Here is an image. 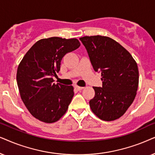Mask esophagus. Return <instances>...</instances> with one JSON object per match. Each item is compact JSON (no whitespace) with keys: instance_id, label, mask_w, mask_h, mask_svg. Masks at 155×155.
I'll return each instance as SVG.
<instances>
[{"instance_id":"esophagus-1","label":"esophagus","mask_w":155,"mask_h":155,"mask_svg":"<svg viewBox=\"0 0 155 155\" xmlns=\"http://www.w3.org/2000/svg\"><path fill=\"white\" fill-rule=\"evenodd\" d=\"M76 89L78 90V91H81L82 89H84V87H81V86H75Z\"/></svg>"}]
</instances>
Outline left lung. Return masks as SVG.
Returning a JSON list of instances; mask_svg holds the SVG:
<instances>
[{"mask_svg": "<svg viewBox=\"0 0 155 155\" xmlns=\"http://www.w3.org/2000/svg\"><path fill=\"white\" fill-rule=\"evenodd\" d=\"M79 40L95 71L101 72L102 76V87H94L91 109L103 120H115L126 112L137 94V63L124 47L108 37L85 36Z\"/></svg>", "mask_w": 155, "mask_h": 155, "instance_id": "obj_1", "label": "left lung"}]
</instances>
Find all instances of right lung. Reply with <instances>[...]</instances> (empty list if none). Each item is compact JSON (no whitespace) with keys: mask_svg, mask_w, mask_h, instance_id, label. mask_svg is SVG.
<instances>
[{"mask_svg":"<svg viewBox=\"0 0 155 155\" xmlns=\"http://www.w3.org/2000/svg\"><path fill=\"white\" fill-rule=\"evenodd\" d=\"M76 38L53 37L37 42L18 66L17 84L20 97L32 116L44 123L58 120L67 112L74 96L72 86L54 83L67 53L80 47Z\"/></svg>","mask_w":155,"mask_h":155,"instance_id":"1","label":"right lung"}]
</instances>
